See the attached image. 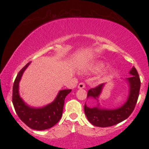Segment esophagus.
Here are the masks:
<instances>
[{"label":"esophagus","instance_id":"1","mask_svg":"<svg viewBox=\"0 0 149 149\" xmlns=\"http://www.w3.org/2000/svg\"><path fill=\"white\" fill-rule=\"evenodd\" d=\"M78 88H79V89H83V88H85V83H79V85H78Z\"/></svg>","mask_w":149,"mask_h":149}]
</instances>
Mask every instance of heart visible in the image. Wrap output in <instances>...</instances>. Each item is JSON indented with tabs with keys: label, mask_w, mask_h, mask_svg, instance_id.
Returning <instances> with one entry per match:
<instances>
[{
	"label": "heart",
	"mask_w": 149,
	"mask_h": 149,
	"mask_svg": "<svg viewBox=\"0 0 149 149\" xmlns=\"http://www.w3.org/2000/svg\"><path fill=\"white\" fill-rule=\"evenodd\" d=\"M104 66H105V64H104V63L98 62V63H96L95 64H94L93 66H90V67L88 69V70L90 71H91V72L97 73V72H99V71H102V70L104 68ZM112 74H113V70L107 71L102 75V76L100 77V78L102 80H107L108 78H110V77L112 76Z\"/></svg>",
	"instance_id": "1"
}]
</instances>
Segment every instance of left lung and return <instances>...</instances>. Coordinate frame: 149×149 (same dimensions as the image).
<instances>
[{"mask_svg":"<svg viewBox=\"0 0 149 149\" xmlns=\"http://www.w3.org/2000/svg\"><path fill=\"white\" fill-rule=\"evenodd\" d=\"M129 73L132 76L124 79L127 81L129 86V95L127 101L121 107L117 109H109L101 108L100 103L97 104V107L92 108L87 107L86 104H85V113L90 123L97 127H110L125 120L130 116L137 102L141 82L137 71L134 66L132 68ZM104 85L105 84L103 83L96 88L89 90L87 98H93L98 102Z\"/></svg>","mask_w":149,"mask_h":149,"instance_id":"obj_1","label":"left lung"}]
</instances>
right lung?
<instances>
[{"label": "right lung", "mask_w": 149, "mask_h": 149, "mask_svg": "<svg viewBox=\"0 0 149 149\" xmlns=\"http://www.w3.org/2000/svg\"><path fill=\"white\" fill-rule=\"evenodd\" d=\"M31 62L24 66L18 73L13 88V103L17 114L28 127L36 130H44L53 127L59 122L62 116L66 97L71 90H61L54 100L41 108L31 107L24 102L19 95V84L22 75Z\"/></svg>", "instance_id": "add662e5"}]
</instances>
